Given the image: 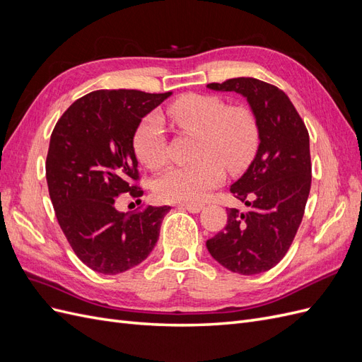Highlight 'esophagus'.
<instances>
[{"label":"esophagus","instance_id":"esophagus-1","mask_svg":"<svg viewBox=\"0 0 362 362\" xmlns=\"http://www.w3.org/2000/svg\"><path fill=\"white\" fill-rule=\"evenodd\" d=\"M182 210H187L190 213H201L202 211V206L198 204H181L180 205Z\"/></svg>","mask_w":362,"mask_h":362}]
</instances>
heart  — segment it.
<instances>
[{
  "label": "heart",
  "mask_w": 362,
  "mask_h": 362,
  "mask_svg": "<svg viewBox=\"0 0 362 362\" xmlns=\"http://www.w3.org/2000/svg\"><path fill=\"white\" fill-rule=\"evenodd\" d=\"M172 122L199 137L196 158L187 166H172L154 181L160 201L198 204L225 180V166L238 172L254 160L259 145V127L246 105H228L218 96L190 93L166 110ZM133 148L148 169H160L168 160V144L161 119L149 115L136 129Z\"/></svg>",
  "instance_id": "1"
}]
</instances>
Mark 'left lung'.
Wrapping results in <instances>:
<instances>
[{"label":"left lung","instance_id":"8db88e82","mask_svg":"<svg viewBox=\"0 0 362 362\" xmlns=\"http://www.w3.org/2000/svg\"><path fill=\"white\" fill-rule=\"evenodd\" d=\"M206 87L246 98L259 127L257 154L229 189L247 211L229 208L225 229L208 240L206 249L225 269L258 275L287 254L302 222L311 189L308 129L276 86L240 76Z\"/></svg>","mask_w":362,"mask_h":362}]
</instances>
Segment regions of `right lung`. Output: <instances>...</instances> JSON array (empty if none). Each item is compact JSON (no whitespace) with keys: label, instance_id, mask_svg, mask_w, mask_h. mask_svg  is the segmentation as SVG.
I'll use <instances>...</instances> for the list:
<instances>
[{"label":"right lung","instance_id":"obj_1","mask_svg":"<svg viewBox=\"0 0 362 362\" xmlns=\"http://www.w3.org/2000/svg\"><path fill=\"white\" fill-rule=\"evenodd\" d=\"M172 95L96 90L76 100L54 127L47 182L56 217L75 255L87 267L117 275L145 261L154 249L170 206L149 205L127 214L116 196H141L133 148L136 129Z\"/></svg>","mask_w":362,"mask_h":362}]
</instances>
